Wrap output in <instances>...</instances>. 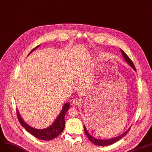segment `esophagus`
Segmentation results:
<instances>
[{"label": "esophagus", "mask_w": 152, "mask_h": 152, "mask_svg": "<svg viewBox=\"0 0 152 152\" xmlns=\"http://www.w3.org/2000/svg\"><path fill=\"white\" fill-rule=\"evenodd\" d=\"M82 99H79V98H75L73 99V101H72V103L76 106L80 105L82 104Z\"/></svg>", "instance_id": "obj_1"}]
</instances>
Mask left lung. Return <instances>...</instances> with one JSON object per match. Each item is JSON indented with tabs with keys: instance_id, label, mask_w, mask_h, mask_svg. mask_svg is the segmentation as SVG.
Returning <instances> with one entry per match:
<instances>
[{
	"instance_id": "left-lung-1",
	"label": "left lung",
	"mask_w": 152,
	"mask_h": 152,
	"mask_svg": "<svg viewBox=\"0 0 152 152\" xmlns=\"http://www.w3.org/2000/svg\"><path fill=\"white\" fill-rule=\"evenodd\" d=\"M121 53H122V56H123V57H124V58L125 61H126V62H127L129 65H130V66H131L132 67V69H133L134 70L136 71L135 67V66H134V64H133V62H132V61L131 60V59L129 58V57H128V56H127L122 49H121ZM83 127H84L85 133L86 135L88 137V139H89L92 143H93L94 144H95V145H99V146H106V145H111V144H113V143H115V142H116L117 141H118V140H119L120 139H121L122 138V137H124L127 134V133L129 131L130 129H131V127H130V128L127 130V131L126 132H125L123 134H122V135H119V136H118V137H115V138L111 139H107V140H99V139H96V138H95V137H94L91 136V135L88 133L87 130H86V129L85 125H83Z\"/></svg>"
}]
</instances>
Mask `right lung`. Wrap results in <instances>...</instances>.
<instances>
[{
    "instance_id": "obj_1",
    "label": "right lung",
    "mask_w": 152,
    "mask_h": 152,
    "mask_svg": "<svg viewBox=\"0 0 152 152\" xmlns=\"http://www.w3.org/2000/svg\"><path fill=\"white\" fill-rule=\"evenodd\" d=\"M39 46V45L30 51V54L35 49H37ZM69 103H66L62 107L61 113L59 114L58 116H57V119L54 122V123L49 127L45 129H34L28 125L24 121V120L21 118L18 110L17 109V117L21 125L34 137H37L38 139L43 140H50L56 138L57 136H59L62 132L63 130L65 127V115H66L67 111L69 109Z\"/></svg>"
}]
</instances>
